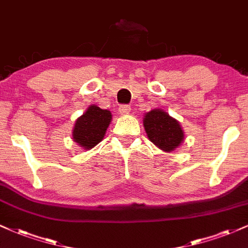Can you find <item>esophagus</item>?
Masks as SVG:
<instances>
[{
	"mask_svg": "<svg viewBox=\"0 0 248 248\" xmlns=\"http://www.w3.org/2000/svg\"><path fill=\"white\" fill-rule=\"evenodd\" d=\"M129 112H130V107L128 106V105H121V106L119 107V113L122 115L129 114Z\"/></svg>",
	"mask_w": 248,
	"mask_h": 248,
	"instance_id": "esophagus-1",
	"label": "esophagus"
}]
</instances>
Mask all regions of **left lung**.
Here are the masks:
<instances>
[{"mask_svg":"<svg viewBox=\"0 0 248 248\" xmlns=\"http://www.w3.org/2000/svg\"><path fill=\"white\" fill-rule=\"evenodd\" d=\"M143 124L149 140L166 152H171L177 148L184 139L179 122L161 109L148 112Z\"/></svg>","mask_w":248,"mask_h":248,"instance_id":"8db88e82","label":"left lung"}]
</instances>
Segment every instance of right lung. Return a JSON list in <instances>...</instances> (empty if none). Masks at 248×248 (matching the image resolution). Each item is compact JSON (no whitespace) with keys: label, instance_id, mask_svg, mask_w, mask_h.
Instances as JSON below:
<instances>
[{"label":"right lung","instance_id":"1","mask_svg":"<svg viewBox=\"0 0 248 248\" xmlns=\"http://www.w3.org/2000/svg\"><path fill=\"white\" fill-rule=\"evenodd\" d=\"M112 114L109 110L101 109L98 106H90L86 113H84L76 121L73 128V140L82 148L94 147L104 139Z\"/></svg>","mask_w":248,"mask_h":248}]
</instances>
